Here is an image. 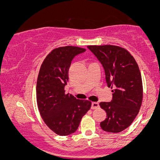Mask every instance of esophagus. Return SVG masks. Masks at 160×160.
Segmentation results:
<instances>
[{"instance_id": "1", "label": "esophagus", "mask_w": 160, "mask_h": 160, "mask_svg": "<svg viewBox=\"0 0 160 160\" xmlns=\"http://www.w3.org/2000/svg\"><path fill=\"white\" fill-rule=\"evenodd\" d=\"M99 108V104L97 102H92V109H97Z\"/></svg>"}]
</instances>
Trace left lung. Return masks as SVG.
<instances>
[{
    "label": "left lung",
    "instance_id": "8db88e82",
    "mask_svg": "<svg viewBox=\"0 0 160 160\" xmlns=\"http://www.w3.org/2000/svg\"><path fill=\"white\" fill-rule=\"evenodd\" d=\"M87 47L102 63L108 86L113 92L111 102L99 104L107 113V118L100 126L105 132H120L132 123L142 103L143 85L138 65L122 47L113 45Z\"/></svg>",
    "mask_w": 160,
    "mask_h": 160
}]
</instances>
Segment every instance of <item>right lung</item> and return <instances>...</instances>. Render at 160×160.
Masks as SVG:
<instances>
[{
	"instance_id": "add662e5",
	"label": "right lung",
	"mask_w": 160,
	"mask_h": 160,
	"mask_svg": "<svg viewBox=\"0 0 160 160\" xmlns=\"http://www.w3.org/2000/svg\"><path fill=\"white\" fill-rule=\"evenodd\" d=\"M85 51L72 46L54 49L43 60L38 74L36 94L40 114L46 125L62 136L77 131L92 105L89 101L77 99L65 90L71 61Z\"/></svg>"
}]
</instances>
